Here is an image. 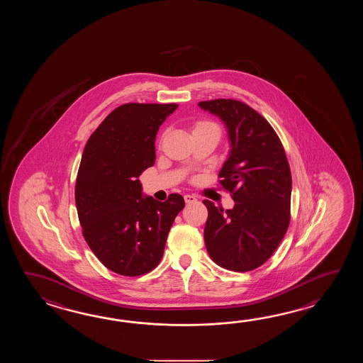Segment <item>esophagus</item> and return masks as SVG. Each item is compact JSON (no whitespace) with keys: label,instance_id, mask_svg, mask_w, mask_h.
I'll use <instances>...</instances> for the list:
<instances>
[{"label":"esophagus","instance_id":"1","mask_svg":"<svg viewBox=\"0 0 363 363\" xmlns=\"http://www.w3.org/2000/svg\"><path fill=\"white\" fill-rule=\"evenodd\" d=\"M185 203H193L197 201V197L193 194H185L184 196Z\"/></svg>","mask_w":363,"mask_h":363}]
</instances>
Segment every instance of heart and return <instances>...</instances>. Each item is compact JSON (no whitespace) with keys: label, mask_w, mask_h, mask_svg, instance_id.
Instances as JSON below:
<instances>
[{"label":"heart","mask_w":363,"mask_h":363,"mask_svg":"<svg viewBox=\"0 0 363 363\" xmlns=\"http://www.w3.org/2000/svg\"><path fill=\"white\" fill-rule=\"evenodd\" d=\"M203 124H211V123H200L199 125H203Z\"/></svg>","instance_id":"heart-1"}]
</instances>
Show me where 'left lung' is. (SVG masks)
<instances>
[{
    "label": "left lung",
    "instance_id": "8db88e82",
    "mask_svg": "<svg viewBox=\"0 0 363 363\" xmlns=\"http://www.w3.org/2000/svg\"><path fill=\"white\" fill-rule=\"evenodd\" d=\"M199 106L227 127L231 152L219 183L235 201L225 211L203 201L205 245L220 267L255 270L277 250L291 220L292 177L284 147L271 124L241 101H201Z\"/></svg>",
    "mask_w": 363,
    "mask_h": 363
}]
</instances>
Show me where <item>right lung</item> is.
I'll return each instance as SVG.
<instances>
[{
    "label": "right lung",
    "mask_w": 363,
    "mask_h": 363,
    "mask_svg": "<svg viewBox=\"0 0 363 363\" xmlns=\"http://www.w3.org/2000/svg\"><path fill=\"white\" fill-rule=\"evenodd\" d=\"M177 104H124L85 144L75 185L79 222L94 255L108 270L139 277L162 258L184 199L143 194L139 177L155 164V135Z\"/></svg>",
    "instance_id": "add662e5"
}]
</instances>
